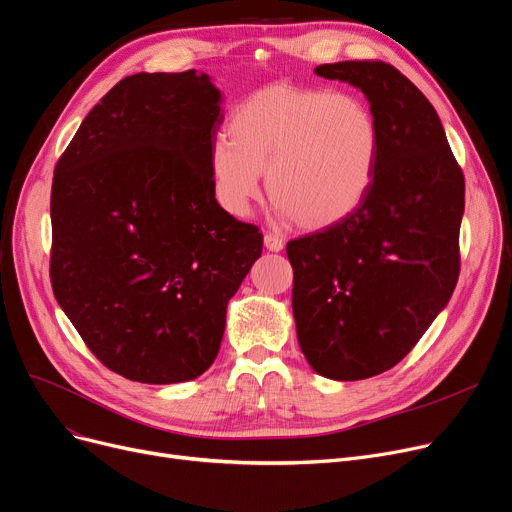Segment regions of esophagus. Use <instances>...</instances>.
Returning <instances> with one entry per match:
<instances>
[{
    "label": "esophagus",
    "instance_id": "1",
    "mask_svg": "<svg viewBox=\"0 0 512 512\" xmlns=\"http://www.w3.org/2000/svg\"><path fill=\"white\" fill-rule=\"evenodd\" d=\"M263 244H265V249L272 251V253H278V251L284 249V240L278 238L276 234H265L263 236Z\"/></svg>",
    "mask_w": 512,
    "mask_h": 512
}]
</instances>
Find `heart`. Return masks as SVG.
Returning <instances> with one entry per match:
<instances>
[{"mask_svg": "<svg viewBox=\"0 0 512 512\" xmlns=\"http://www.w3.org/2000/svg\"><path fill=\"white\" fill-rule=\"evenodd\" d=\"M230 138L209 148L217 203L244 217L261 192L305 230H324L358 209L372 186L381 129L351 94L274 83L244 98L230 115Z\"/></svg>", "mask_w": 512, "mask_h": 512, "instance_id": "1", "label": "heart"}]
</instances>
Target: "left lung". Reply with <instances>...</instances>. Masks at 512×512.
Returning a JSON list of instances; mask_svg holds the SVG:
<instances>
[{
  "label": "left lung",
  "mask_w": 512,
  "mask_h": 512,
  "mask_svg": "<svg viewBox=\"0 0 512 512\" xmlns=\"http://www.w3.org/2000/svg\"><path fill=\"white\" fill-rule=\"evenodd\" d=\"M366 96L381 129L364 203L286 244L301 351L332 381L393 368L448 305L460 272L464 175L433 104L385 62L316 66Z\"/></svg>",
  "instance_id": "8db88e82"
}]
</instances>
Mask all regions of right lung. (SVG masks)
<instances>
[{
    "label": "right lung",
    "instance_id": "1",
    "mask_svg": "<svg viewBox=\"0 0 512 512\" xmlns=\"http://www.w3.org/2000/svg\"><path fill=\"white\" fill-rule=\"evenodd\" d=\"M221 123L207 73H138L90 110L56 163V301L129 381L201 376L224 339L228 301L261 257V232L215 201L209 148Z\"/></svg>",
    "mask_w": 512,
    "mask_h": 512
}]
</instances>
